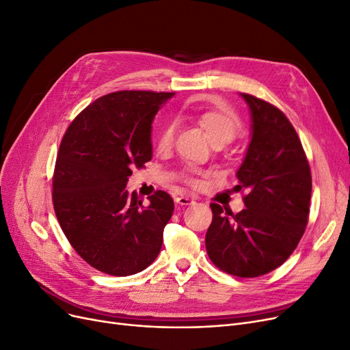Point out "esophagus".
<instances>
[{
	"label": "esophagus",
	"mask_w": 350,
	"mask_h": 350,
	"mask_svg": "<svg viewBox=\"0 0 350 350\" xmlns=\"http://www.w3.org/2000/svg\"><path fill=\"white\" fill-rule=\"evenodd\" d=\"M174 200H176L177 204H182V206H187V204L195 203V200L190 199L189 196H177Z\"/></svg>",
	"instance_id": "esophagus-1"
}]
</instances>
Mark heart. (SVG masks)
Segmentation results:
<instances>
[{
	"instance_id": "obj_1",
	"label": "heart",
	"mask_w": 350,
	"mask_h": 350,
	"mask_svg": "<svg viewBox=\"0 0 350 350\" xmlns=\"http://www.w3.org/2000/svg\"><path fill=\"white\" fill-rule=\"evenodd\" d=\"M187 118L198 122L204 133L208 134L209 139L213 144H226L232 141L241 129V118L229 108L222 107H204L202 102H191L186 108ZM177 133V124L174 121H167L157 134L155 139V147L160 152H165L173 147V142ZM203 173L195 170V168H187L183 173V180L193 186L198 187L200 185V177Z\"/></svg>"
}]
</instances>
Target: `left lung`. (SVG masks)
<instances>
[{"mask_svg": "<svg viewBox=\"0 0 350 350\" xmlns=\"http://www.w3.org/2000/svg\"><path fill=\"white\" fill-rule=\"evenodd\" d=\"M251 111V142L237 172L245 209L234 215L212 203L206 251L224 273L264 275L288 260L310 212L312 173L294 126L277 107L241 94Z\"/></svg>", "mask_w": 350, "mask_h": 350, "instance_id": "left-lung-1", "label": "left lung"}]
</instances>
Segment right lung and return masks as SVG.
I'll use <instances>...</instances> for the list:
<instances>
[{"mask_svg": "<svg viewBox=\"0 0 350 350\" xmlns=\"http://www.w3.org/2000/svg\"><path fill=\"white\" fill-rule=\"evenodd\" d=\"M174 92L118 90L98 98L64 133L53 174V208L73 250L100 273L126 277L154 262L174 211L157 190L144 206L126 190L133 168L152 157L151 124Z\"/></svg>", "mask_w": 350, "mask_h": 350, "instance_id": "add662e5", "label": "right lung"}]
</instances>
